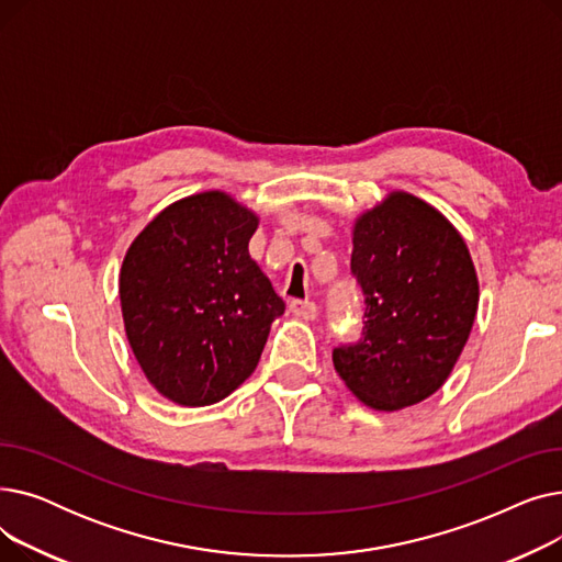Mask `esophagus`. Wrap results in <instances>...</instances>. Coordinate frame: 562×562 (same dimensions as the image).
<instances>
[{"mask_svg": "<svg viewBox=\"0 0 562 562\" xmlns=\"http://www.w3.org/2000/svg\"><path fill=\"white\" fill-rule=\"evenodd\" d=\"M289 310H291L293 316L303 318V321H314V318H316V312H318L312 301H299V299L289 303Z\"/></svg>", "mask_w": 562, "mask_h": 562, "instance_id": "esophagus-1", "label": "esophagus"}]
</instances>
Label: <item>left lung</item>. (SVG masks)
<instances>
[{
  "label": "left lung",
  "instance_id": "left-lung-1",
  "mask_svg": "<svg viewBox=\"0 0 562 562\" xmlns=\"http://www.w3.org/2000/svg\"><path fill=\"white\" fill-rule=\"evenodd\" d=\"M350 271L364 293L358 344L333 350L346 387L373 409L422 403L445 385L479 310L460 232L422 198L394 191L352 227Z\"/></svg>",
  "mask_w": 562,
  "mask_h": 562
}]
</instances>
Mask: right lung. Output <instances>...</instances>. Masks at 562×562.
I'll use <instances>...</instances> for the list:
<instances>
[{
	"label": "right lung",
	"mask_w": 562,
	"mask_h": 562,
	"mask_svg": "<svg viewBox=\"0 0 562 562\" xmlns=\"http://www.w3.org/2000/svg\"><path fill=\"white\" fill-rule=\"evenodd\" d=\"M259 218L223 191L168 204L121 269L125 333L150 385L200 407L255 371L284 303L248 252Z\"/></svg>",
	"instance_id": "add662e5"
}]
</instances>
